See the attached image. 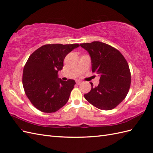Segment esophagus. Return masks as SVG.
<instances>
[{
	"mask_svg": "<svg viewBox=\"0 0 153 153\" xmlns=\"http://www.w3.org/2000/svg\"><path fill=\"white\" fill-rule=\"evenodd\" d=\"M82 82L80 81V80H76V83L78 85L80 84Z\"/></svg>",
	"mask_w": 153,
	"mask_h": 153,
	"instance_id": "1",
	"label": "esophagus"
}]
</instances>
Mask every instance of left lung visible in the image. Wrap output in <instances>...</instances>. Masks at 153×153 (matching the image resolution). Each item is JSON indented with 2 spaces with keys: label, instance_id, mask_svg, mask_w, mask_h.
Wrapping results in <instances>:
<instances>
[{
  "label": "left lung",
  "instance_id": "1",
  "mask_svg": "<svg viewBox=\"0 0 153 153\" xmlns=\"http://www.w3.org/2000/svg\"><path fill=\"white\" fill-rule=\"evenodd\" d=\"M91 59L92 73L100 76L98 86L84 95L99 109L110 110L123 100L129 91L131 74L127 62L116 48L100 42L80 44Z\"/></svg>",
  "mask_w": 153,
  "mask_h": 153
}]
</instances>
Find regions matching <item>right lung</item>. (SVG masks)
Here are the masks:
<instances>
[{"label": "right lung", "instance_id": "1", "mask_svg": "<svg viewBox=\"0 0 153 153\" xmlns=\"http://www.w3.org/2000/svg\"><path fill=\"white\" fill-rule=\"evenodd\" d=\"M79 47L77 43L47 44L30 56L23 69V85L26 95L37 109L55 112L68 101L75 81H63L58 76L64 58Z\"/></svg>", "mask_w": 153, "mask_h": 153}]
</instances>
